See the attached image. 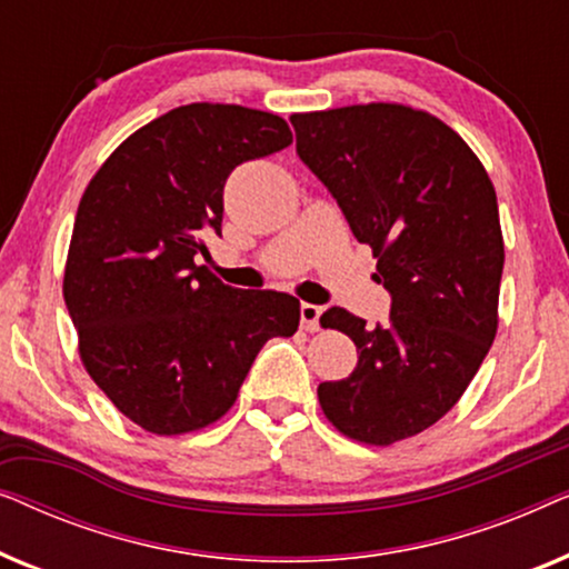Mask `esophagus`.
Listing matches in <instances>:
<instances>
[{
	"instance_id": "1",
	"label": "esophagus",
	"mask_w": 569,
	"mask_h": 569,
	"mask_svg": "<svg viewBox=\"0 0 569 569\" xmlns=\"http://www.w3.org/2000/svg\"><path fill=\"white\" fill-rule=\"evenodd\" d=\"M321 306H313V302H302L300 306V329L306 331H318L321 329Z\"/></svg>"
}]
</instances>
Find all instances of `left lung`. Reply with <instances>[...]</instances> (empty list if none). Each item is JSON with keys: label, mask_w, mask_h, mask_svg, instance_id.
Listing matches in <instances>:
<instances>
[{"label": "left lung", "mask_w": 569, "mask_h": 569, "mask_svg": "<svg viewBox=\"0 0 569 569\" xmlns=\"http://www.w3.org/2000/svg\"><path fill=\"white\" fill-rule=\"evenodd\" d=\"M298 154L339 201L378 282L388 321L345 308L321 316L345 331L357 368L318 386L341 435L393 446L446 417L492 347L505 243L495 186L469 144L438 116L365 103L290 116Z\"/></svg>", "instance_id": "left-lung-1"}]
</instances>
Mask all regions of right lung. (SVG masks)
Returning <instances> with one entry per match:
<instances>
[{
	"mask_svg": "<svg viewBox=\"0 0 569 569\" xmlns=\"http://www.w3.org/2000/svg\"><path fill=\"white\" fill-rule=\"evenodd\" d=\"M287 144L282 116L189 103L123 139L82 193L64 267L77 349L100 391L147 432L214 425L261 347L298 331V298L236 290L193 261L204 236H220L228 176Z\"/></svg>",
	"mask_w": 569,
	"mask_h": 569,
	"instance_id": "1",
	"label": "right lung"
}]
</instances>
